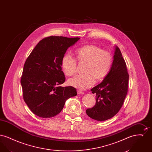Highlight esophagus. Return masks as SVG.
Returning <instances> with one entry per match:
<instances>
[{
    "label": "esophagus",
    "mask_w": 152,
    "mask_h": 152,
    "mask_svg": "<svg viewBox=\"0 0 152 152\" xmlns=\"http://www.w3.org/2000/svg\"><path fill=\"white\" fill-rule=\"evenodd\" d=\"M77 94H84V92H83V91H80V90H77Z\"/></svg>",
    "instance_id": "esophagus-1"
}]
</instances>
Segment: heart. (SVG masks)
Instances as JSON below:
<instances>
[{"label": "heart", "instance_id": "heart-1", "mask_svg": "<svg viewBox=\"0 0 152 152\" xmlns=\"http://www.w3.org/2000/svg\"><path fill=\"white\" fill-rule=\"evenodd\" d=\"M76 56L80 63H86L84 70L86 73L76 75L68 80V84L73 87L87 89L94 85L96 79L101 81L106 78L111 71L113 55L95 45L80 47L76 51ZM61 66L67 76H72L77 71V61L70 54L66 53L61 58Z\"/></svg>", "mask_w": 152, "mask_h": 152}]
</instances>
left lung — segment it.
<instances>
[{
    "instance_id": "left-lung-1",
    "label": "left lung",
    "mask_w": 152,
    "mask_h": 152,
    "mask_svg": "<svg viewBox=\"0 0 152 152\" xmlns=\"http://www.w3.org/2000/svg\"><path fill=\"white\" fill-rule=\"evenodd\" d=\"M129 74L126 63L116 46L111 71L100 84L91 89L96 94V104L87 109V115L97 121H105L115 116L122 107L128 92Z\"/></svg>"
}]
</instances>
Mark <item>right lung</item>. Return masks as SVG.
I'll return each instance as SVG.
<instances>
[{"mask_svg":"<svg viewBox=\"0 0 152 152\" xmlns=\"http://www.w3.org/2000/svg\"><path fill=\"white\" fill-rule=\"evenodd\" d=\"M79 37L51 36L41 40L24 63L20 83L23 96L36 116L50 118L58 115L69 98L77 95L74 87H61L65 82L61 58Z\"/></svg>","mask_w":152,"mask_h":152,"instance_id":"right-lung-1","label":"right lung"}]
</instances>
